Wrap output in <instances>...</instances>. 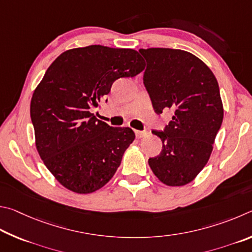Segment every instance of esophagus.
Wrapping results in <instances>:
<instances>
[{
    "label": "esophagus",
    "instance_id": "obj_1",
    "mask_svg": "<svg viewBox=\"0 0 252 252\" xmlns=\"http://www.w3.org/2000/svg\"><path fill=\"white\" fill-rule=\"evenodd\" d=\"M135 134L137 138H143L147 135V131L146 130H135Z\"/></svg>",
    "mask_w": 252,
    "mask_h": 252
}]
</instances>
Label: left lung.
Listing matches in <instances>:
<instances>
[{
    "label": "left lung",
    "instance_id": "1",
    "mask_svg": "<svg viewBox=\"0 0 252 252\" xmlns=\"http://www.w3.org/2000/svg\"><path fill=\"white\" fill-rule=\"evenodd\" d=\"M146 60L143 82L154 110L171 109L164 130H153L162 142L149 158L153 173L168 186H183L200 173L221 127L223 107L214 73L191 53L174 48L139 50Z\"/></svg>",
    "mask_w": 252,
    "mask_h": 252
}]
</instances>
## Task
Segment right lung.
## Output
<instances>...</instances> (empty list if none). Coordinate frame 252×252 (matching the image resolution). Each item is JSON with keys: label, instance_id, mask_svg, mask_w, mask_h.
I'll use <instances>...</instances> for the list:
<instances>
[{"label": "right lung", "instance_id": "right-lung-1", "mask_svg": "<svg viewBox=\"0 0 252 252\" xmlns=\"http://www.w3.org/2000/svg\"><path fill=\"white\" fill-rule=\"evenodd\" d=\"M144 67L137 51L91 45L62 53L47 68L31 100V119L39 156L69 190L96 191L116 173L135 133L92 112L116 79Z\"/></svg>", "mask_w": 252, "mask_h": 252}]
</instances>
